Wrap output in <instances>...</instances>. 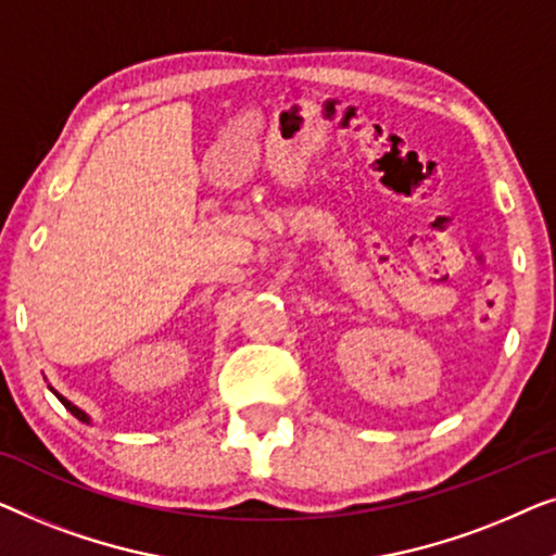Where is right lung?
Segmentation results:
<instances>
[{"label": "right lung", "instance_id": "right-lung-1", "mask_svg": "<svg viewBox=\"0 0 556 556\" xmlns=\"http://www.w3.org/2000/svg\"><path fill=\"white\" fill-rule=\"evenodd\" d=\"M54 395H58V393H54ZM58 397H60V403H62V405H65V408H67L70 413H73V416H75L77 420H83V424H88V420H90V418H88V416H85V413H83L80 408H75V405H73V403H70V401H65V397H62V395H58Z\"/></svg>", "mask_w": 556, "mask_h": 556}]
</instances>
